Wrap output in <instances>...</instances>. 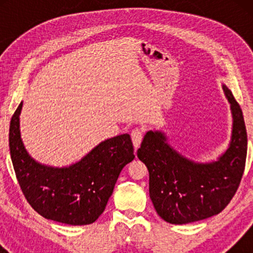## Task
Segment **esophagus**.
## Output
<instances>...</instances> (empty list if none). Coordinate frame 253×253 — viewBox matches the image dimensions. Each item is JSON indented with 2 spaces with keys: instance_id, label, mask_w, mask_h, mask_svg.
<instances>
[{
  "instance_id": "obj_1",
  "label": "esophagus",
  "mask_w": 253,
  "mask_h": 253,
  "mask_svg": "<svg viewBox=\"0 0 253 253\" xmlns=\"http://www.w3.org/2000/svg\"><path fill=\"white\" fill-rule=\"evenodd\" d=\"M131 139H132L134 148L137 150V148L140 146L141 139H143V130L139 129V127L133 129L132 131H131Z\"/></svg>"
}]
</instances>
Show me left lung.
Returning <instances> with one entry per match:
<instances>
[{"label":"left lung","instance_id":"1","mask_svg":"<svg viewBox=\"0 0 253 253\" xmlns=\"http://www.w3.org/2000/svg\"><path fill=\"white\" fill-rule=\"evenodd\" d=\"M233 115L230 143L215 161L197 162L175 151L161 131H147L137 155L148 169L150 197L166 222L185 224L219 214L237 191L244 172L248 136L243 113L222 85Z\"/></svg>","mask_w":253,"mask_h":253}]
</instances>
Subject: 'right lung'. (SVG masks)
I'll return each mask as SVG.
<instances>
[{
	"label": "right lung",
	"instance_id": "obj_1",
	"mask_svg": "<svg viewBox=\"0 0 253 253\" xmlns=\"http://www.w3.org/2000/svg\"><path fill=\"white\" fill-rule=\"evenodd\" d=\"M23 102L9 130L10 155L20 189L33 210L48 220L83 226L101 215L124 166L133 160L130 134L109 138L68 167L42 165L24 146L19 129Z\"/></svg>",
	"mask_w": 253,
	"mask_h": 253
}]
</instances>
